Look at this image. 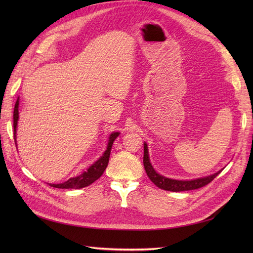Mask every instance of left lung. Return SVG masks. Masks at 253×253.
I'll return each mask as SVG.
<instances>
[{"label":"left lung","mask_w":253,"mask_h":253,"mask_svg":"<svg viewBox=\"0 0 253 253\" xmlns=\"http://www.w3.org/2000/svg\"><path fill=\"white\" fill-rule=\"evenodd\" d=\"M143 147H144L143 148V166H144L145 172H147V175L149 176V178L152 180V182L154 183V185L166 191L180 192V191H189V190H195L198 188H202L206 185H208L209 182H211L221 172L220 170L212 175L206 176V177L196 178L192 180H176V179L167 178L165 176L158 174L154 170V168H153V166L150 163L147 143H143Z\"/></svg>","instance_id":"left-lung-1"}]
</instances>
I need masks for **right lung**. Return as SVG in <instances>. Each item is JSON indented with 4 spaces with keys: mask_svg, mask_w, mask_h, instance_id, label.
<instances>
[{
    "mask_svg": "<svg viewBox=\"0 0 253 253\" xmlns=\"http://www.w3.org/2000/svg\"><path fill=\"white\" fill-rule=\"evenodd\" d=\"M18 120H19V98L16 102V105H14V110H13V136H14V141L17 139V125H18ZM119 135L118 132H114L110 135L109 142L108 145H106V150L104 151L103 155L99 158L96 163L91 165L86 171H84L82 174L79 176H76V177H72L68 179L65 182L62 183H50V187L53 188H59V189H81L84 187H87L91 185L94 181H96L100 176L103 174L104 170L106 169L109 164V158L111 154V150H112V145L114 140L117 138Z\"/></svg>",
    "mask_w": 253,
    "mask_h": 253,
    "instance_id": "1",
    "label": "right lung"
}]
</instances>
